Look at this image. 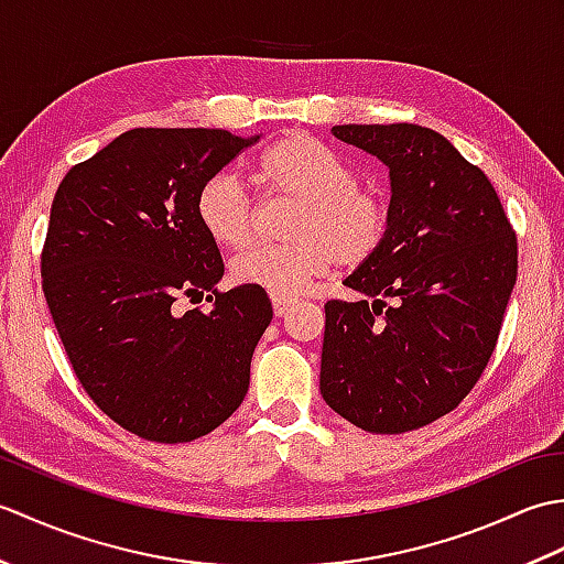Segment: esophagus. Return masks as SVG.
I'll return each mask as SVG.
<instances>
[{"label":"esophagus","instance_id":"1","mask_svg":"<svg viewBox=\"0 0 564 564\" xmlns=\"http://www.w3.org/2000/svg\"><path fill=\"white\" fill-rule=\"evenodd\" d=\"M271 301H273V313L279 315V317H283L285 313H289L291 305L295 303L293 297H271Z\"/></svg>","mask_w":564,"mask_h":564}]
</instances>
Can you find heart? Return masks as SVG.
Masks as SVG:
<instances>
[{
  "mask_svg": "<svg viewBox=\"0 0 564 564\" xmlns=\"http://www.w3.org/2000/svg\"><path fill=\"white\" fill-rule=\"evenodd\" d=\"M269 196L297 200L289 245H259L232 259V279L273 297H295L334 259L358 267L382 247L390 230V206L382 191L356 182L354 166L339 152L307 133H285L259 154L251 172ZM196 215L213 242L245 247L254 232V200L230 174H215L200 186Z\"/></svg>",
  "mask_w": 564,
  "mask_h": 564,
  "instance_id": "heart-1",
  "label": "heart"
}]
</instances>
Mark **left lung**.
<instances>
[{
    "label": "left lung",
    "instance_id": "1",
    "mask_svg": "<svg viewBox=\"0 0 564 564\" xmlns=\"http://www.w3.org/2000/svg\"><path fill=\"white\" fill-rule=\"evenodd\" d=\"M390 166V230L325 305L319 392L370 434L453 412L497 349L519 273L517 232L495 186L451 142L414 123L334 126Z\"/></svg>",
    "mask_w": 564,
    "mask_h": 564
}]
</instances>
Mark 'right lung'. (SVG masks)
Listing matches in <instances>:
<instances>
[{"label": "right lung", "instance_id": "obj_1", "mask_svg": "<svg viewBox=\"0 0 564 564\" xmlns=\"http://www.w3.org/2000/svg\"><path fill=\"white\" fill-rule=\"evenodd\" d=\"M257 140L133 128L57 186L41 251L47 310L84 392L145 441L206 436L249 390L271 301L254 285L218 291L225 263L196 196ZM203 294L208 314L183 310Z\"/></svg>", "mask_w": 564, "mask_h": 564}]
</instances>
